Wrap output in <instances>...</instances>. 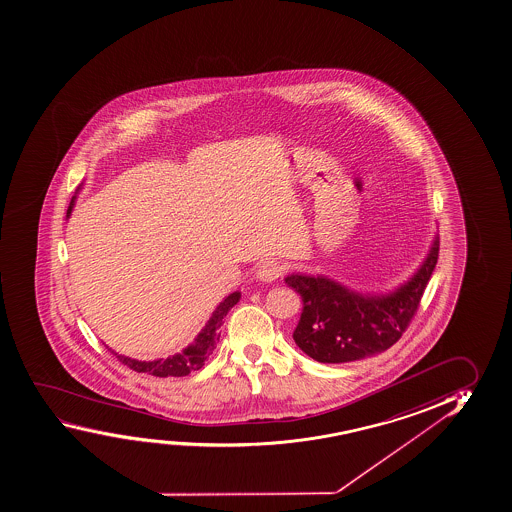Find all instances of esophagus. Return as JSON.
Masks as SVG:
<instances>
[{
  "mask_svg": "<svg viewBox=\"0 0 512 512\" xmlns=\"http://www.w3.org/2000/svg\"><path fill=\"white\" fill-rule=\"evenodd\" d=\"M284 270H286V267H284L281 261H263L260 268H258V272H256V277L260 281H265V283H272V281L279 279L284 274Z\"/></svg>",
  "mask_w": 512,
  "mask_h": 512,
  "instance_id": "obj_1",
  "label": "esophagus"
}]
</instances>
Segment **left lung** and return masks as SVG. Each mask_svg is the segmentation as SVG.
<instances>
[{
  "mask_svg": "<svg viewBox=\"0 0 512 512\" xmlns=\"http://www.w3.org/2000/svg\"><path fill=\"white\" fill-rule=\"evenodd\" d=\"M435 238L428 258L408 283L387 295H362L318 275L293 274L286 284L304 302L293 339L311 359L343 364L366 359L397 343L419 309L438 261Z\"/></svg>",
  "mask_w": 512,
  "mask_h": 512,
  "instance_id": "obj_1",
  "label": "left lung"
}]
</instances>
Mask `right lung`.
Segmentation results:
<instances>
[{"label":"right lung","instance_id":"right-lung-1","mask_svg":"<svg viewBox=\"0 0 512 512\" xmlns=\"http://www.w3.org/2000/svg\"><path fill=\"white\" fill-rule=\"evenodd\" d=\"M74 208V199L70 201L69 210H67V217H70V212ZM240 300V293L235 291L228 297L222 300L221 304L217 306L212 318L208 320L205 328L199 332L198 337L194 339V343L189 344L182 353H176L173 357L168 359L159 360H136L130 357H123L115 353L116 359L122 362L123 366L130 367L136 373L152 374V376H159V378H166V376H187L192 371H198L201 367L205 366V360L214 353L215 346L219 343L221 337V325L224 323V316L228 314L229 309L237 304ZM111 350V348H109Z\"/></svg>","mask_w":512,"mask_h":512}]
</instances>
